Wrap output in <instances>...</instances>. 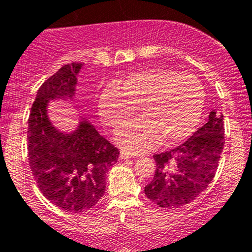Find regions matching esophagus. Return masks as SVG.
I'll return each mask as SVG.
<instances>
[{"instance_id":"34e87169","label":"esophagus","mask_w":252,"mask_h":252,"mask_svg":"<svg viewBox=\"0 0 252 252\" xmlns=\"http://www.w3.org/2000/svg\"><path fill=\"white\" fill-rule=\"evenodd\" d=\"M135 157H136V155L127 153V151H121V153H120V159H131V158Z\"/></svg>"}]
</instances>
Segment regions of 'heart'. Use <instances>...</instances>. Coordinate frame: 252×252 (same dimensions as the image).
Instances as JSON below:
<instances>
[{"mask_svg": "<svg viewBox=\"0 0 252 252\" xmlns=\"http://www.w3.org/2000/svg\"><path fill=\"white\" fill-rule=\"evenodd\" d=\"M136 107L141 117L121 126L113 140L140 154L155 148L162 137L174 144L192 135L203 113L204 88L193 74L154 68L108 84L99 95V116L110 127L127 121Z\"/></svg>", "mask_w": 252, "mask_h": 252, "instance_id": "b5f03b06", "label": "heart"}]
</instances>
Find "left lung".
Listing matches in <instances>:
<instances>
[{
  "label": "left lung",
  "instance_id": "obj_1",
  "mask_svg": "<svg viewBox=\"0 0 252 252\" xmlns=\"http://www.w3.org/2000/svg\"><path fill=\"white\" fill-rule=\"evenodd\" d=\"M223 116L211 111L208 121L178 148L155 154L157 170L146 197L161 208H178L206 190L217 170L224 145Z\"/></svg>",
  "mask_w": 252,
  "mask_h": 252
}]
</instances>
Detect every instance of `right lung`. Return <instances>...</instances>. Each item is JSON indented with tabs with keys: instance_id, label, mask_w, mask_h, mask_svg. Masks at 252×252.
Wrapping results in <instances>:
<instances>
[{
	"instance_id": "right-lung-1",
	"label": "right lung",
	"mask_w": 252,
	"mask_h": 252,
	"mask_svg": "<svg viewBox=\"0 0 252 252\" xmlns=\"http://www.w3.org/2000/svg\"><path fill=\"white\" fill-rule=\"evenodd\" d=\"M84 63H70L51 75L37 91L28 128L31 171L46 199L66 212H87L98 203L106 175L119 159L112 146L86 117L70 132L49 119L50 101H74L78 74Z\"/></svg>"
}]
</instances>
